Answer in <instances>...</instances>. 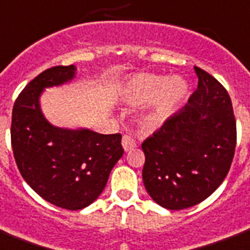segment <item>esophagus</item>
I'll use <instances>...</instances> for the list:
<instances>
[{
  "label": "esophagus",
  "instance_id": "34e87169",
  "mask_svg": "<svg viewBox=\"0 0 250 250\" xmlns=\"http://www.w3.org/2000/svg\"><path fill=\"white\" fill-rule=\"evenodd\" d=\"M122 146H123L125 150L127 152V150L133 149V148L136 146V143H135V140H133L129 135H125L123 139H122Z\"/></svg>",
  "mask_w": 250,
  "mask_h": 250
}]
</instances>
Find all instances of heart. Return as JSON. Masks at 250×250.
<instances>
[{
  "label": "heart",
  "instance_id": "obj_1",
  "mask_svg": "<svg viewBox=\"0 0 250 250\" xmlns=\"http://www.w3.org/2000/svg\"><path fill=\"white\" fill-rule=\"evenodd\" d=\"M188 94L186 81L155 73H140L128 80L123 87V98L128 104H142L148 102L144 111L146 121L159 125L170 118L184 104Z\"/></svg>",
  "mask_w": 250,
  "mask_h": 250
}]
</instances>
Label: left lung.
Returning a JSON list of instances; mask_svg holds the SVG:
<instances>
[{"label":"left lung","instance_id":"obj_1","mask_svg":"<svg viewBox=\"0 0 250 250\" xmlns=\"http://www.w3.org/2000/svg\"><path fill=\"white\" fill-rule=\"evenodd\" d=\"M198 87L188 104L142 144L143 181L164 208L184 209L208 198L229 171L236 148L232 102L222 83L194 66Z\"/></svg>","mask_w":250,"mask_h":250}]
</instances>
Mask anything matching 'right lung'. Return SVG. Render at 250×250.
<instances>
[{"instance_id":"obj_1","label":"right lung","mask_w":250,"mask_h":250,"mask_svg":"<svg viewBox=\"0 0 250 250\" xmlns=\"http://www.w3.org/2000/svg\"><path fill=\"white\" fill-rule=\"evenodd\" d=\"M74 74V65H59L30 81L15 100L10 129L15 163L24 181L43 199L72 211L100 197L125 153L121 133L60 128L44 118L42 93L73 80Z\"/></svg>"}]
</instances>
